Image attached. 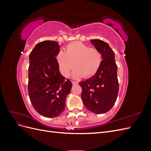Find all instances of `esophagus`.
<instances>
[{
	"label": "esophagus",
	"instance_id": "34e87169",
	"mask_svg": "<svg viewBox=\"0 0 151 151\" xmlns=\"http://www.w3.org/2000/svg\"><path fill=\"white\" fill-rule=\"evenodd\" d=\"M72 84H78V82L74 81H72Z\"/></svg>",
	"mask_w": 151,
	"mask_h": 151
}]
</instances>
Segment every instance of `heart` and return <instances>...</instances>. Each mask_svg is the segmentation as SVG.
<instances>
[{"label":"heart","instance_id":"obj_1","mask_svg":"<svg viewBox=\"0 0 151 151\" xmlns=\"http://www.w3.org/2000/svg\"><path fill=\"white\" fill-rule=\"evenodd\" d=\"M62 74L68 77L75 66V77H90L96 74L101 65V53L96 48H89L81 42H73L67 45L65 52L60 50L57 55Z\"/></svg>","mask_w":151,"mask_h":151}]
</instances>
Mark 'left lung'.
Here are the masks:
<instances>
[{
	"instance_id": "obj_1",
	"label": "left lung",
	"mask_w": 151,
	"mask_h": 151,
	"mask_svg": "<svg viewBox=\"0 0 151 151\" xmlns=\"http://www.w3.org/2000/svg\"><path fill=\"white\" fill-rule=\"evenodd\" d=\"M91 42L101 53L103 60L96 74L79 83L81 98L89 111L101 114L110 110L116 102L119 90L117 65L115 53L107 43L100 40H91Z\"/></svg>"
}]
</instances>
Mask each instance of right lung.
Wrapping results in <instances>:
<instances>
[{
  "mask_svg": "<svg viewBox=\"0 0 151 151\" xmlns=\"http://www.w3.org/2000/svg\"><path fill=\"white\" fill-rule=\"evenodd\" d=\"M58 42L44 41L36 44L29 54L28 94L35 110L47 118L58 116L64 110L65 99L72 84L59 70L56 58Z\"/></svg>",
  "mask_w": 151,
  "mask_h": 151,
  "instance_id": "add662e5",
  "label": "right lung"
}]
</instances>
